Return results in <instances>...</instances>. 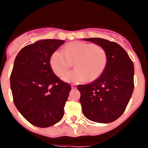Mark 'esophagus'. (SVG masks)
<instances>
[{
  "mask_svg": "<svg viewBox=\"0 0 148 148\" xmlns=\"http://www.w3.org/2000/svg\"><path fill=\"white\" fill-rule=\"evenodd\" d=\"M71 87L73 90H74V89H76V85H75V84H72Z\"/></svg>",
  "mask_w": 148,
  "mask_h": 148,
  "instance_id": "34e87169",
  "label": "esophagus"
}]
</instances>
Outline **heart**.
I'll return each mask as SVG.
<instances>
[{
    "instance_id": "heart-1",
    "label": "heart",
    "mask_w": 148,
    "mask_h": 148,
    "mask_svg": "<svg viewBox=\"0 0 148 148\" xmlns=\"http://www.w3.org/2000/svg\"><path fill=\"white\" fill-rule=\"evenodd\" d=\"M74 62L77 69L65 74ZM49 64L53 71L66 82L80 83L87 79L94 81L101 75L108 64L107 52L100 46L82 41L66 44L64 51L56 50Z\"/></svg>"
}]
</instances>
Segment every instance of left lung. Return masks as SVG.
Wrapping results in <instances>:
<instances>
[{
	"instance_id": "left-lung-1",
	"label": "left lung",
	"mask_w": 148,
	"mask_h": 148,
	"mask_svg": "<svg viewBox=\"0 0 148 148\" xmlns=\"http://www.w3.org/2000/svg\"><path fill=\"white\" fill-rule=\"evenodd\" d=\"M104 48L108 64L104 73L91 83L78 85L80 102L86 118L98 123H110L125 112L134 89V65L117 43L104 38H84Z\"/></svg>"
}]
</instances>
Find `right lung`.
<instances>
[{"label":"right lung","mask_w":148,"mask_h":148,"mask_svg":"<svg viewBox=\"0 0 148 148\" xmlns=\"http://www.w3.org/2000/svg\"><path fill=\"white\" fill-rule=\"evenodd\" d=\"M65 41L47 39L26 46L15 58L10 75L13 101L32 125L47 127L64 116L70 84L53 73L49 59Z\"/></svg>","instance_id":"add662e5"}]
</instances>
